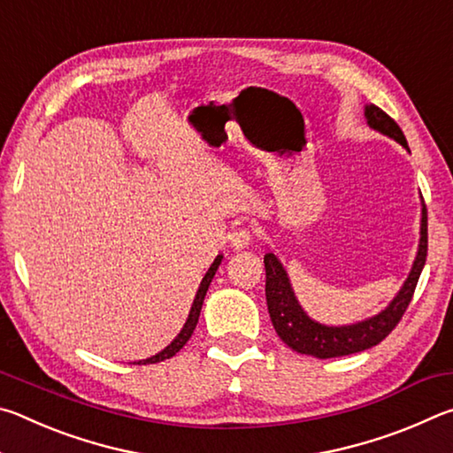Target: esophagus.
Listing matches in <instances>:
<instances>
[{
	"instance_id": "34e87169",
	"label": "esophagus",
	"mask_w": 453,
	"mask_h": 453,
	"mask_svg": "<svg viewBox=\"0 0 453 453\" xmlns=\"http://www.w3.org/2000/svg\"><path fill=\"white\" fill-rule=\"evenodd\" d=\"M229 245H232L234 250H243L248 248L250 242H251V229L250 227H237L234 229L232 234H229Z\"/></svg>"
}]
</instances>
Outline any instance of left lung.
<instances>
[{"label": "left lung", "mask_w": 453, "mask_h": 453, "mask_svg": "<svg viewBox=\"0 0 453 453\" xmlns=\"http://www.w3.org/2000/svg\"><path fill=\"white\" fill-rule=\"evenodd\" d=\"M364 116L367 126L375 132L392 137L405 150L410 151L405 135L400 129V126L388 116L386 111H381L378 105H365ZM427 256V211L426 203L421 199V221H419V243H418V254L413 259L411 270L405 278L403 286L397 291L395 297L389 302L386 308L375 316L356 321L349 326H326L319 321L311 319L308 313L297 302L294 294V288L289 283V275L286 267L275 254H265V300H267V311H270L272 324L275 332L281 337V342L289 346L297 354L313 356L319 359L327 357H340L357 354V351L370 349L378 346L381 340H386L389 332L397 326V321L402 319L403 311L408 310L411 302L413 291H416L419 273L426 265Z\"/></svg>", "instance_id": "8db88e82"}]
</instances>
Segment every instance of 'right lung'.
<instances>
[{"instance_id":"right-lung-1","label":"right lung","mask_w":453,"mask_h":453,"mask_svg":"<svg viewBox=\"0 0 453 453\" xmlns=\"http://www.w3.org/2000/svg\"><path fill=\"white\" fill-rule=\"evenodd\" d=\"M221 259H224V256H218L216 259H213V264L210 265V270L205 272L203 280H202V283H199V288H197V291H196V297H194V303H191L189 316H188V319H186V324H183L181 332H180L178 335H175V340L170 343V346L159 351V354L151 356V357H148V359H140V362H134V364H157V362H164V359L173 357L183 346H186L188 340L191 337V334H194L196 326H197L199 311H202V305H203V297H205V294H208V288H210V283H211V280H213V275H216V272H218Z\"/></svg>"}]
</instances>
